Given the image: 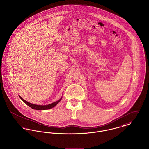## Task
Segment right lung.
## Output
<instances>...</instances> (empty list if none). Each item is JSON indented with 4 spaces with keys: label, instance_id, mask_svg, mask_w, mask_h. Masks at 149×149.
I'll list each match as a JSON object with an SVG mask.
<instances>
[{
    "label": "right lung",
    "instance_id": "right-lung-1",
    "mask_svg": "<svg viewBox=\"0 0 149 149\" xmlns=\"http://www.w3.org/2000/svg\"><path fill=\"white\" fill-rule=\"evenodd\" d=\"M19 97H20V98L29 107H30L31 108H32V109H36V110H46V109H51L53 107H54L55 106H56L57 104L60 102V101L61 100V99H62V98H61L59 100H58L56 102H54L51 104H48V105H45V106H41V105H36V104H33L32 103H29L28 102L26 101L24 99H23L22 98L21 96L19 95Z\"/></svg>",
    "mask_w": 149,
    "mask_h": 149
}]
</instances>
